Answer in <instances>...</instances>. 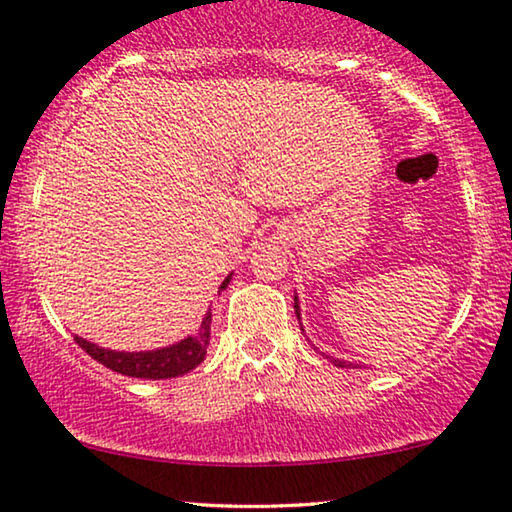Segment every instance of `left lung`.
<instances>
[{"label":"left lung","mask_w":512,"mask_h":512,"mask_svg":"<svg viewBox=\"0 0 512 512\" xmlns=\"http://www.w3.org/2000/svg\"><path fill=\"white\" fill-rule=\"evenodd\" d=\"M294 308H297V318H299V306H297V299H294ZM327 359H331V362H334L336 366H345V362H341V359H334V357H327Z\"/></svg>","instance_id":"left-lung-1"}]
</instances>
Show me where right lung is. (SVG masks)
<instances>
[{"mask_svg":"<svg viewBox=\"0 0 512 512\" xmlns=\"http://www.w3.org/2000/svg\"><path fill=\"white\" fill-rule=\"evenodd\" d=\"M229 285V278H225L222 287ZM208 336H211V313L206 315L201 322V329L197 336L185 338V341L171 345L164 350L153 352H113L104 350L99 345L85 341V338L74 336V341L88 352L92 359H97L99 364L109 366L111 371H118L122 376L132 378H150V380H162V378H176L183 373L192 371L194 366L201 364V359L206 357V345Z\"/></svg>","mask_w":512,"mask_h":512,"instance_id":"1","label":"right lung"}]
</instances>
